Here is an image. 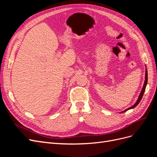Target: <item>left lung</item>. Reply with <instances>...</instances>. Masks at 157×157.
Here are the masks:
<instances>
[{"mask_svg":"<svg viewBox=\"0 0 157 157\" xmlns=\"http://www.w3.org/2000/svg\"><path fill=\"white\" fill-rule=\"evenodd\" d=\"M145 67H146V66H145ZM147 78H148V77H147V68H146V69H145V81H144V86H143V88H142V89H141V92H140V95H139L138 98H137L136 103L134 104V105H132V106H131L130 107L125 109L124 111H122V112H121V113H124V112H126V111H128V110H130V109H134V108H135L137 105H138L139 103H140V101H141V99H142V97H143V95H144V92H145V88H146V86H147Z\"/></svg>","mask_w":157,"mask_h":157,"instance_id":"1","label":"left lung"}]
</instances>
